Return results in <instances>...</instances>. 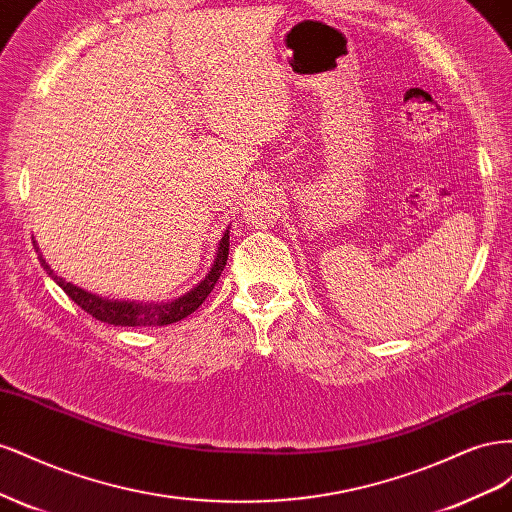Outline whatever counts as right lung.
I'll return each instance as SVG.
<instances>
[{"instance_id":"1","label":"right lung","mask_w":512,"mask_h":512,"mask_svg":"<svg viewBox=\"0 0 512 512\" xmlns=\"http://www.w3.org/2000/svg\"><path fill=\"white\" fill-rule=\"evenodd\" d=\"M228 245H230V239H228V230H226L222 241H220V247H218V256H215L213 267L205 275V280L198 286H194L188 294H183V297L170 301V303H160V305L134 303V301H130V303L128 301H108V299L96 297V294H91V292H85L83 288H76L74 284L66 282L64 277L55 275V271L46 265L44 260H42V267L76 305L85 309V312L89 316H94L96 320L115 324V327H164V324H173V322L183 320L185 316H190L200 305H203V301L209 297L213 286L218 284L220 275L226 267Z\"/></svg>"}]
</instances>
